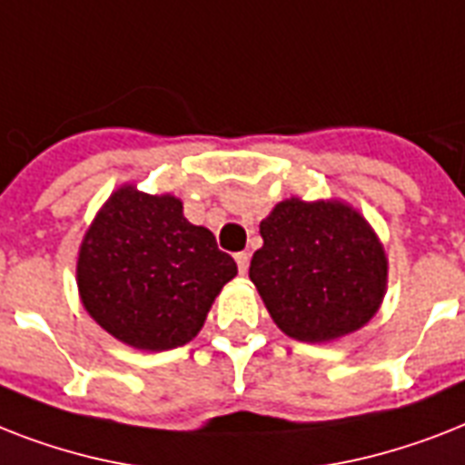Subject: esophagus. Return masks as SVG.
Masks as SVG:
<instances>
[{"instance_id":"1","label":"esophagus","mask_w":465,"mask_h":465,"mask_svg":"<svg viewBox=\"0 0 465 465\" xmlns=\"http://www.w3.org/2000/svg\"><path fill=\"white\" fill-rule=\"evenodd\" d=\"M236 258V265H239V272L241 275H246L248 272V261H251V255L246 253V251H241V253L233 255Z\"/></svg>"}]
</instances>
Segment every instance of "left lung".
Instances as JSON below:
<instances>
[{"label":"left lung","mask_w":465,"mask_h":465,"mask_svg":"<svg viewBox=\"0 0 465 465\" xmlns=\"http://www.w3.org/2000/svg\"><path fill=\"white\" fill-rule=\"evenodd\" d=\"M261 236L248 277L290 338L328 342L360 331L379 311L389 261L350 204L290 197L262 219Z\"/></svg>","instance_id":"left-lung-1"}]
</instances>
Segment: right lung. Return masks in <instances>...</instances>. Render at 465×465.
I'll return each instance as SVG.
<instances>
[{"instance_id": "right-lung-1", "label": "right lung", "mask_w": 465, "mask_h": 465, "mask_svg": "<svg viewBox=\"0 0 465 465\" xmlns=\"http://www.w3.org/2000/svg\"><path fill=\"white\" fill-rule=\"evenodd\" d=\"M236 262L214 233L190 224L173 195L123 185L84 236L76 284L84 309L113 338L161 352L195 338Z\"/></svg>"}]
</instances>
